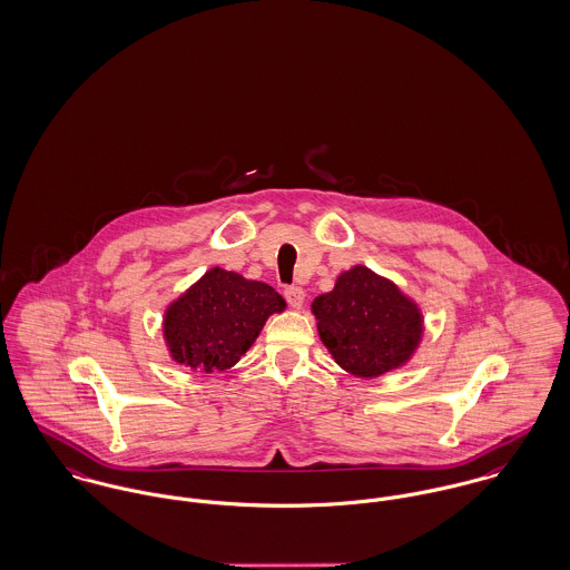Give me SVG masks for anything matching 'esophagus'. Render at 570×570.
Wrapping results in <instances>:
<instances>
[{
  "instance_id": "34e87169",
  "label": "esophagus",
  "mask_w": 570,
  "mask_h": 570,
  "mask_svg": "<svg viewBox=\"0 0 570 570\" xmlns=\"http://www.w3.org/2000/svg\"><path fill=\"white\" fill-rule=\"evenodd\" d=\"M284 297H286V302H288V306L299 309V307L304 306L306 293H304V288H299V286H291V288L284 291Z\"/></svg>"
}]
</instances>
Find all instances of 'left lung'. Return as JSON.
<instances>
[{
    "label": "left lung",
    "instance_id": "1",
    "mask_svg": "<svg viewBox=\"0 0 570 570\" xmlns=\"http://www.w3.org/2000/svg\"><path fill=\"white\" fill-rule=\"evenodd\" d=\"M316 330L332 357L355 377H380L403 366L423 336V314L391 279L357 264L334 291L312 302Z\"/></svg>",
    "mask_w": 570,
    "mask_h": 570
}]
</instances>
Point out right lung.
I'll list each match as a JSON object with an SVG mask.
<instances>
[{
  "mask_svg": "<svg viewBox=\"0 0 570 570\" xmlns=\"http://www.w3.org/2000/svg\"><path fill=\"white\" fill-rule=\"evenodd\" d=\"M284 307L268 284L215 266L167 307L163 332L177 364L215 373L234 366Z\"/></svg>",
  "mask_w": 570,
  "mask_h": 570,
  "instance_id": "add662e5",
  "label": "right lung"
}]
</instances>
